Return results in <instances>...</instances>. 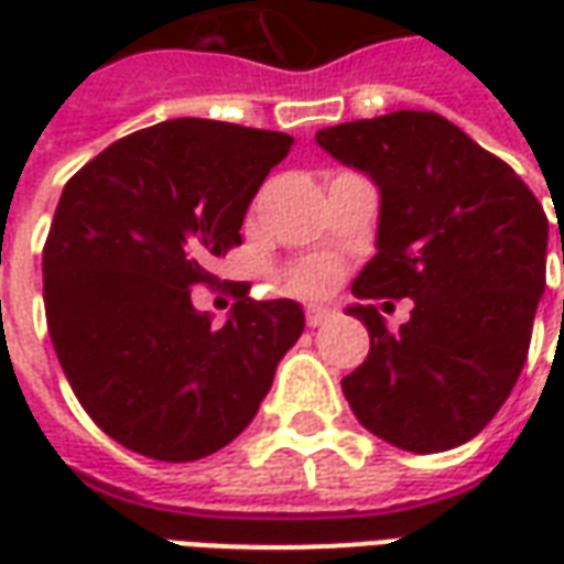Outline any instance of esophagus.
Listing matches in <instances>:
<instances>
[{
    "instance_id": "34e87169",
    "label": "esophagus",
    "mask_w": 564,
    "mask_h": 564,
    "mask_svg": "<svg viewBox=\"0 0 564 564\" xmlns=\"http://www.w3.org/2000/svg\"><path fill=\"white\" fill-rule=\"evenodd\" d=\"M332 317V311L329 307H317V305H311L305 307V323L311 326V329H317V326H323L326 319Z\"/></svg>"
}]
</instances>
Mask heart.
I'll list each match as a JSON object with an SVG mask.
<instances>
[{
    "instance_id": "heart-1",
    "label": "heart",
    "mask_w": 564,
    "mask_h": 564,
    "mask_svg": "<svg viewBox=\"0 0 564 564\" xmlns=\"http://www.w3.org/2000/svg\"><path fill=\"white\" fill-rule=\"evenodd\" d=\"M329 262H323V259H305V262H295V265L283 271V286L293 290V293H317V290H323L329 283Z\"/></svg>"
}]
</instances>
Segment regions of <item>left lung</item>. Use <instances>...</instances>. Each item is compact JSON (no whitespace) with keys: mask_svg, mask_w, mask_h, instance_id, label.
Returning <instances> with one entry per match:
<instances>
[{"mask_svg":"<svg viewBox=\"0 0 564 564\" xmlns=\"http://www.w3.org/2000/svg\"><path fill=\"white\" fill-rule=\"evenodd\" d=\"M317 144L380 186L378 257L354 295L414 299L399 332L375 305L350 307L371 350L344 395L395 447H459L498 414L529 356L546 283L544 208L508 162L435 111L319 129Z\"/></svg>","mask_w":564,"mask_h":564,"instance_id":"obj_1","label":"left lung"}]
</instances>
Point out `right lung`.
<instances>
[{"instance_id":"right-lung-1","label":"right lung","mask_w":564,"mask_h":564,"mask_svg":"<svg viewBox=\"0 0 564 564\" xmlns=\"http://www.w3.org/2000/svg\"><path fill=\"white\" fill-rule=\"evenodd\" d=\"M269 129L181 117L68 177L44 241L47 332L80 408L141 456L193 462L245 432L305 329L290 299L238 293L214 326L193 286L241 245L247 205L290 153Z\"/></svg>"}]
</instances>
